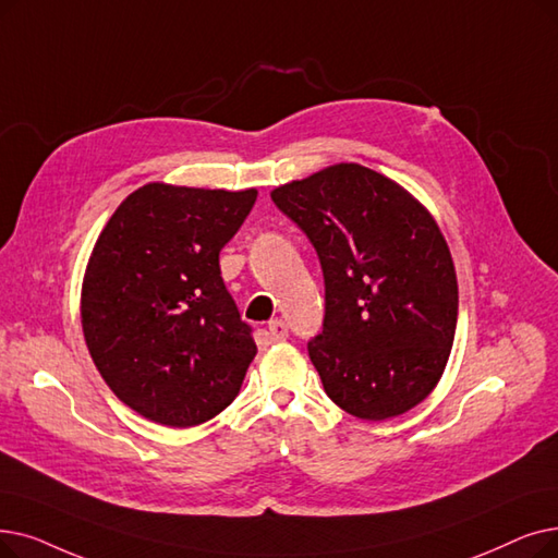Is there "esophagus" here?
<instances>
[{
    "instance_id": "esophagus-1",
    "label": "esophagus",
    "mask_w": 558,
    "mask_h": 558,
    "mask_svg": "<svg viewBox=\"0 0 558 558\" xmlns=\"http://www.w3.org/2000/svg\"><path fill=\"white\" fill-rule=\"evenodd\" d=\"M287 335H289L287 324L280 322V319H274V322L269 324V328H266V339H269L271 344H274V342H282V339H287Z\"/></svg>"
}]
</instances>
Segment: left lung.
<instances>
[{
    "instance_id": "obj_1",
    "label": "left lung",
    "mask_w": 558,
    "mask_h": 558,
    "mask_svg": "<svg viewBox=\"0 0 558 558\" xmlns=\"http://www.w3.org/2000/svg\"><path fill=\"white\" fill-rule=\"evenodd\" d=\"M317 248L324 330L307 344L326 395L349 415L392 420L440 383L458 280L433 214L395 180L353 161L271 191Z\"/></svg>"
}]
</instances>
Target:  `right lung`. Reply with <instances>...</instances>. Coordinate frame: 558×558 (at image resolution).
Masks as SVG:
<instances>
[{
	"instance_id": "add662e5",
	"label": "right lung",
	"mask_w": 558,
	"mask_h": 558,
	"mask_svg": "<svg viewBox=\"0 0 558 558\" xmlns=\"http://www.w3.org/2000/svg\"><path fill=\"white\" fill-rule=\"evenodd\" d=\"M257 189L150 182L118 205L88 257L82 330L111 392L161 426L226 410L257 347L221 278L219 253Z\"/></svg>"
}]
</instances>
